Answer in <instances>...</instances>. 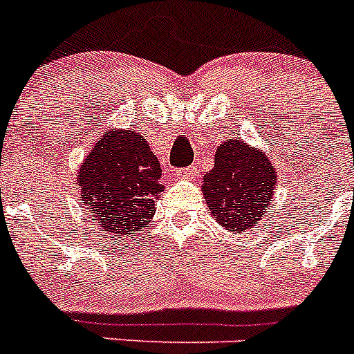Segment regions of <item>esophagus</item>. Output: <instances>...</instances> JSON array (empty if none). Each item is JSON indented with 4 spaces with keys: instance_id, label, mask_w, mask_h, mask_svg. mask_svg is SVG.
I'll return each mask as SVG.
<instances>
[{
    "instance_id": "1",
    "label": "esophagus",
    "mask_w": 354,
    "mask_h": 354,
    "mask_svg": "<svg viewBox=\"0 0 354 354\" xmlns=\"http://www.w3.org/2000/svg\"><path fill=\"white\" fill-rule=\"evenodd\" d=\"M175 177L177 179H192V177H195V170L192 168H179V170L175 171Z\"/></svg>"
}]
</instances>
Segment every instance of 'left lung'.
I'll return each mask as SVG.
<instances>
[{"label": "left lung", "instance_id": "1", "mask_svg": "<svg viewBox=\"0 0 354 354\" xmlns=\"http://www.w3.org/2000/svg\"><path fill=\"white\" fill-rule=\"evenodd\" d=\"M277 183L268 156L241 140H227L216 149L214 167L204 177L209 211L227 230L241 232L266 214Z\"/></svg>", "mask_w": 354, "mask_h": 354}]
</instances>
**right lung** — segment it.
Segmentation results:
<instances>
[{"mask_svg": "<svg viewBox=\"0 0 354 354\" xmlns=\"http://www.w3.org/2000/svg\"><path fill=\"white\" fill-rule=\"evenodd\" d=\"M161 167L145 140L133 131L111 129L95 143L80 168V204L106 232L140 230L154 216L162 186Z\"/></svg>", "mask_w": 354, "mask_h": 354, "instance_id": "obj_1", "label": "right lung"}]
</instances>
